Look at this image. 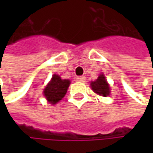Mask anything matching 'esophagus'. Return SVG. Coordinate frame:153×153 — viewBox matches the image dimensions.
<instances>
[{
  "label": "esophagus",
  "mask_w": 153,
  "mask_h": 153,
  "mask_svg": "<svg viewBox=\"0 0 153 153\" xmlns=\"http://www.w3.org/2000/svg\"><path fill=\"white\" fill-rule=\"evenodd\" d=\"M77 80H78V81H81V82H83V81H85V80H86V77L85 76L77 77Z\"/></svg>",
  "instance_id": "esophagus-1"
}]
</instances>
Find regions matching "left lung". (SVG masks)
Returning <instances> with one entry per match:
<instances>
[{"instance_id":"left-lung-1","label":"left lung","mask_w":153,"mask_h":153,"mask_svg":"<svg viewBox=\"0 0 153 153\" xmlns=\"http://www.w3.org/2000/svg\"><path fill=\"white\" fill-rule=\"evenodd\" d=\"M91 88L97 94L100 96L107 97L110 95V87L105 80V77L100 74L96 81L91 82Z\"/></svg>"}]
</instances>
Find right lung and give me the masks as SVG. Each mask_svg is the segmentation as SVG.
<instances>
[{
	"mask_svg": "<svg viewBox=\"0 0 153 153\" xmlns=\"http://www.w3.org/2000/svg\"><path fill=\"white\" fill-rule=\"evenodd\" d=\"M69 85V79H62L60 76L54 74L43 91L47 100L52 105L56 104L65 96Z\"/></svg>",
	"mask_w": 153,
	"mask_h": 153,
	"instance_id": "obj_1",
	"label": "right lung"
}]
</instances>
